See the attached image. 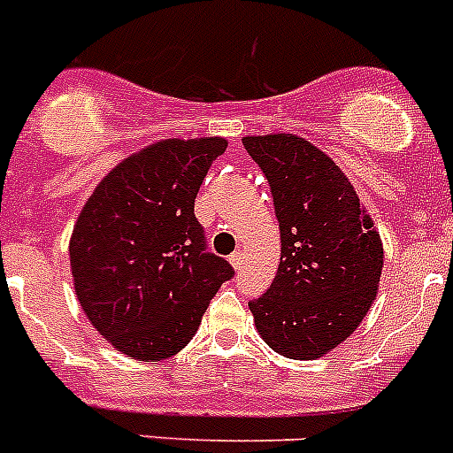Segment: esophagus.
Listing matches in <instances>:
<instances>
[{"label": "esophagus", "mask_w": 453, "mask_h": 453, "mask_svg": "<svg viewBox=\"0 0 453 453\" xmlns=\"http://www.w3.org/2000/svg\"><path fill=\"white\" fill-rule=\"evenodd\" d=\"M229 263L234 265V269H240V267H242V263H244V254H242V251H240V249H238V251H234V254L229 256Z\"/></svg>", "instance_id": "esophagus-1"}]
</instances>
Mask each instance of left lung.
<instances>
[{"instance_id": "1", "label": "left lung", "mask_w": 453, "mask_h": 453, "mask_svg": "<svg viewBox=\"0 0 453 453\" xmlns=\"http://www.w3.org/2000/svg\"><path fill=\"white\" fill-rule=\"evenodd\" d=\"M267 177L280 226V265L249 301L260 337L292 359H317L348 339L375 301L380 234L339 165L294 134L244 136Z\"/></svg>"}]
</instances>
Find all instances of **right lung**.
Masks as SVG:
<instances>
[{
    "instance_id": "right-lung-1",
    "label": "right lung",
    "mask_w": 453,
    "mask_h": 453,
    "mask_svg": "<svg viewBox=\"0 0 453 453\" xmlns=\"http://www.w3.org/2000/svg\"><path fill=\"white\" fill-rule=\"evenodd\" d=\"M226 141L170 139L116 165L73 229V288L91 326L139 362L177 355L197 332L229 260L209 251L195 197Z\"/></svg>"
}]
</instances>
